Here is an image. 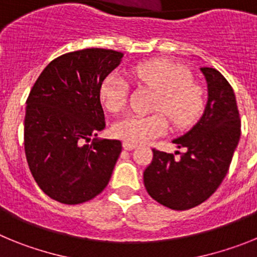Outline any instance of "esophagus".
<instances>
[{
	"label": "esophagus",
	"mask_w": 257,
	"mask_h": 257,
	"mask_svg": "<svg viewBox=\"0 0 257 257\" xmlns=\"http://www.w3.org/2000/svg\"><path fill=\"white\" fill-rule=\"evenodd\" d=\"M122 147H123V149H126V151H133V149H135L138 145H136L135 143L123 142V143H122Z\"/></svg>",
	"instance_id": "34e87169"
}]
</instances>
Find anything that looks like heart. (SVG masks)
Wrapping results in <instances>:
<instances>
[{
    "instance_id": "heart-1",
    "label": "heart",
    "mask_w": 257,
    "mask_h": 257,
    "mask_svg": "<svg viewBox=\"0 0 257 257\" xmlns=\"http://www.w3.org/2000/svg\"><path fill=\"white\" fill-rule=\"evenodd\" d=\"M136 85L156 92L152 114H130L113 126V134L126 142L142 144L162 135L167 128L164 115L175 128H185L196 121L205 105V92L187 68L169 60L156 59L130 70ZM128 86L117 73L105 77L100 86V99L109 112L118 113L127 103ZM160 113H158V112ZM164 115L162 116V114Z\"/></svg>"
}]
</instances>
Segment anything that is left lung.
I'll return each instance as SVG.
<instances>
[{"label":"left lung","mask_w":257,"mask_h":257,"mask_svg":"<svg viewBox=\"0 0 257 257\" xmlns=\"http://www.w3.org/2000/svg\"><path fill=\"white\" fill-rule=\"evenodd\" d=\"M201 70L208 87L205 113L192 130L174 140L185 152L175 158L153 149L144 171L149 196L171 210H189L210 198L225 178L239 142L240 117L230 83L215 68Z\"/></svg>","instance_id":"1"}]
</instances>
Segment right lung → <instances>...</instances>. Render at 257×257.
I'll return each mask as SVG.
<instances>
[{
	"label": "right lung",
	"instance_id": "1",
	"mask_svg": "<svg viewBox=\"0 0 257 257\" xmlns=\"http://www.w3.org/2000/svg\"><path fill=\"white\" fill-rule=\"evenodd\" d=\"M123 54L83 49L58 56L27 99L24 151L32 176L50 198L79 205L108 185L121 154L119 140L91 136L105 127L100 86Z\"/></svg>",
	"mask_w": 257,
	"mask_h": 257
}]
</instances>
